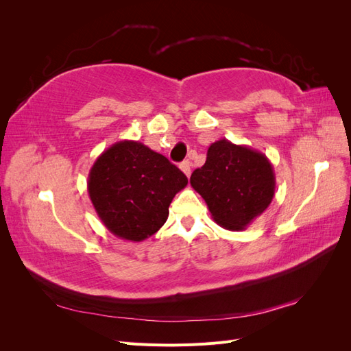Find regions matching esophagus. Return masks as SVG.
I'll list each match as a JSON object with an SVG mask.
<instances>
[{"mask_svg":"<svg viewBox=\"0 0 351 351\" xmlns=\"http://www.w3.org/2000/svg\"><path fill=\"white\" fill-rule=\"evenodd\" d=\"M190 167H192V164H190V161H183L182 164H180V169H182V171H183L187 177H190V171H192V169H190Z\"/></svg>","mask_w":351,"mask_h":351,"instance_id":"esophagus-1","label":"esophagus"}]
</instances>
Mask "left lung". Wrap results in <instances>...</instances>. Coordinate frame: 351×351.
<instances>
[{
  "instance_id": "1",
  "label": "left lung",
  "mask_w": 351,
  "mask_h": 351,
  "mask_svg": "<svg viewBox=\"0 0 351 351\" xmlns=\"http://www.w3.org/2000/svg\"><path fill=\"white\" fill-rule=\"evenodd\" d=\"M190 184L205 199L217 224L241 231L269 206L275 174L262 152L221 139L208 147L206 162L195 169Z\"/></svg>"
}]
</instances>
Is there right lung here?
I'll use <instances>...</instances> for the list:
<instances>
[{
  "mask_svg": "<svg viewBox=\"0 0 351 351\" xmlns=\"http://www.w3.org/2000/svg\"><path fill=\"white\" fill-rule=\"evenodd\" d=\"M187 177L168 159L136 141L104 151L90 168L88 193L114 236L142 241L161 228L173 197Z\"/></svg>",
  "mask_w": 351,
  "mask_h": 351,
  "instance_id": "obj_1",
  "label": "right lung"
}]
</instances>
